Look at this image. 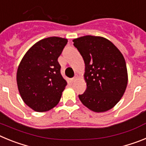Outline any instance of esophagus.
Instances as JSON below:
<instances>
[{
	"label": "esophagus",
	"instance_id": "obj_1",
	"mask_svg": "<svg viewBox=\"0 0 146 146\" xmlns=\"http://www.w3.org/2000/svg\"><path fill=\"white\" fill-rule=\"evenodd\" d=\"M76 80H77V77H73V78H72V79H71V82H74V81H75Z\"/></svg>",
	"mask_w": 146,
	"mask_h": 146
}]
</instances>
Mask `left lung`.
Segmentation results:
<instances>
[{
	"instance_id": "8db88e82",
	"label": "left lung",
	"mask_w": 146,
	"mask_h": 146,
	"mask_svg": "<svg viewBox=\"0 0 146 146\" xmlns=\"http://www.w3.org/2000/svg\"><path fill=\"white\" fill-rule=\"evenodd\" d=\"M84 60L87 88L79 95L81 102L96 113L108 111L120 101L128 82L126 61L110 41L85 36L73 40Z\"/></svg>"
}]
</instances>
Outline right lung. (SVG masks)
Listing matches in <instances>:
<instances>
[{
  "instance_id": "obj_1",
  "label": "right lung",
  "mask_w": 146,
  "mask_h": 146,
  "mask_svg": "<svg viewBox=\"0 0 146 146\" xmlns=\"http://www.w3.org/2000/svg\"><path fill=\"white\" fill-rule=\"evenodd\" d=\"M67 42L56 36L40 40L28 50L18 66L19 92L35 111L50 110L60 101L67 82L60 74L58 58Z\"/></svg>"
}]
</instances>
